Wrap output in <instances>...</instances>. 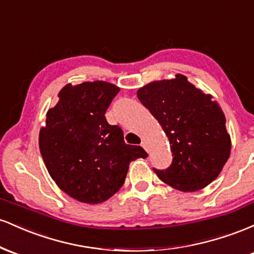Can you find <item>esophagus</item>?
<instances>
[{"instance_id":"1","label":"esophagus","mask_w":254,"mask_h":254,"mask_svg":"<svg viewBox=\"0 0 254 254\" xmlns=\"http://www.w3.org/2000/svg\"><path fill=\"white\" fill-rule=\"evenodd\" d=\"M141 145H142V147H143V148H144V149H145V150H147V151H148V145H147V143H145V142H144V141H142V143H141Z\"/></svg>"}]
</instances>
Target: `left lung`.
I'll list each match as a JSON object with an SVG mask.
<instances>
[{
	"label": "left lung",
	"instance_id": "left-lung-1",
	"mask_svg": "<svg viewBox=\"0 0 254 254\" xmlns=\"http://www.w3.org/2000/svg\"><path fill=\"white\" fill-rule=\"evenodd\" d=\"M139 101L157 119L170 139L173 160L154 172L184 192L198 191L216 179L230 154L226 117L211 95L204 94L178 74L137 90Z\"/></svg>",
	"mask_w": 254,
	"mask_h": 254
}]
</instances>
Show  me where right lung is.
Returning <instances> with one entry per match:
<instances>
[{
  "mask_svg": "<svg viewBox=\"0 0 254 254\" xmlns=\"http://www.w3.org/2000/svg\"><path fill=\"white\" fill-rule=\"evenodd\" d=\"M119 90L104 81L66 84L40 129L44 164L58 188L78 202L107 200L123 186L130 162L148 156L139 145L125 143L118 125L107 123L105 113Z\"/></svg>",
  "mask_w": 254,
  "mask_h": 254,
  "instance_id": "add662e5",
  "label": "right lung"
}]
</instances>
